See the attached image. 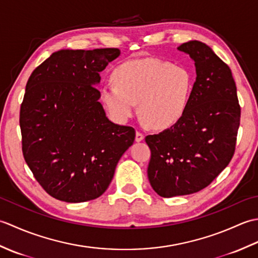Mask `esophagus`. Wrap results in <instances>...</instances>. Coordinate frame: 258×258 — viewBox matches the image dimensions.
Wrapping results in <instances>:
<instances>
[{
  "label": "esophagus",
  "mask_w": 258,
  "mask_h": 258,
  "mask_svg": "<svg viewBox=\"0 0 258 258\" xmlns=\"http://www.w3.org/2000/svg\"><path fill=\"white\" fill-rule=\"evenodd\" d=\"M143 140H144V134L141 133L140 131H138V132H136V135H135V141L136 142H142Z\"/></svg>",
  "instance_id": "obj_1"
}]
</instances>
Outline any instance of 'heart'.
Segmentation results:
<instances>
[{
    "label": "heart",
    "mask_w": 258,
    "mask_h": 258,
    "mask_svg": "<svg viewBox=\"0 0 258 258\" xmlns=\"http://www.w3.org/2000/svg\"><path fill=\"white\" fill-rule=\"evenodd\" d=\"M115 84H104L101 100L111 116L124 123L138 108L147 123L165 128L180 119L188 105L194 75L184 65L160 58L123 63L112 75Z\"/></svg>",
    "instance_id": "b5f03b06"
}]
</instances>
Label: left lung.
Listing matches in <instances>:
<instances>
[{"label":"left lung","mask_w":258,"mask_h":258,"mask_svg":"<svg viewBox=\"0 0 258 258\" xmlns=\"http://www.w3.org/2000/svg\"><path fill=\"white\" fill-rule=\"evenodd\" d=\"M177 48L195 62L188 105L171 128L145 138L151 150L147 176L162 197L193 194L210 185L232 160L240 122L228 65L200 41Z\"/></svg>","instance_id":"obj_1"}]
</instances>
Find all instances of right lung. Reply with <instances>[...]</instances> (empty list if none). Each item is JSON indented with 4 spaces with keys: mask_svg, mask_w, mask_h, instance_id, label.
<instances>
[{
    "mask_svg": "<svg viewBox=\"0 0 258 258\" xmlns=\"http://www.w3.org/2000/svg\"><path fill=\"white\" fill-rule=\"evenodd\" d=\"M118 48L61 50L33 71L20 111L22 152L48 195L95 200L108 187L135 130L111 122L98 102L100 72Z\"/></svg>",
    "mask_w": 258,
    "mask_h": 258,
    "instance_id": "obj_1",
    "label": "right lung"
}]
</instances>
